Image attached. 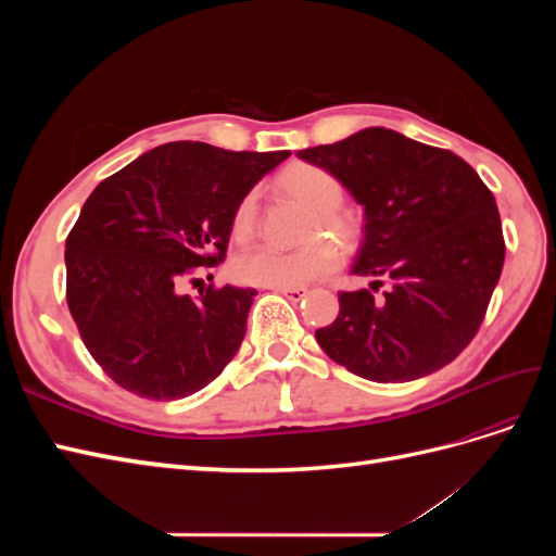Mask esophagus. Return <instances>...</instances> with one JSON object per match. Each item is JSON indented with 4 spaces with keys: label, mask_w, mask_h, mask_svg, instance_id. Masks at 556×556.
<instances>
[{
    "label": "esophagus",
    "mask_w": 556,
    "mask_h": 556,
    "mask_svg": "<svg viewBox=\"0 0 556 556\" xmlns=\"http://www.w3.org/2000/svg\"><path fill=\"white\" fill-rule=\"evenodd\" d=\"M276 292H280L282 296H288L290 301H301L306 296V288H276Z\"/></svg>",
    "instance_id": "obj_1"
}]
</instances>
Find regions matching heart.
<instances>
[{"mask_svg":"<svg viewBox=\"0 0 556 556\" xmlns=\"http://www.w3.org/2000/svg\"><path fill=\"white\" fill-rule=\"evenodd\" d=\"M278 188L311 211L304 227V239H313L296 250L252 248L233 262V274L241 282L260 288H301L331 274L339 266V252L325 241L315 239L327 233L343 248L357 243L359 227L339 206L343 204V185L331 172L317 164L294 162L278 174ZM257 227V194H245L231 215V231L239 241L250 239Z\"/></svg>","mask_w":556,"mask_h":556,"instance_id":"heart-1","label":"heart"}]
</instances>
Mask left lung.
Here are the masks:
<instances>
[{"mask_svg":"<svg viewBox=\"0 0 556 556\" xmlns=\"http://www.w3.org/2000/svg\"><path fill=\"white\" fill-rule=\"evenodd\" d=\"M364 206L352 274L371 290L339 292V317L315 331L327 355L374 382L439 371L473 341L498 282L506 243L494 194L443 148L368 127L299 150ZM391 285L382 298L375 292Z\"/></svg>","mask_w":556,"mask_h":556,"instance_id":"obj_1","label":"left lung"}]
</instances>
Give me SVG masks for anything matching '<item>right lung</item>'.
<instances>
[{
	"instance_id": "1",
	"label": "right lung",
	"mask_w": 556,
	"mask_h": 556,
	"mask_svg": "<svg viewBox=\"0 0 556 556\" xmlns=\"http://www.w3.org/2000/svg\"><path fill=\"white\" fill-rule=\"evenodd\" d=\"M288 157L174 141L97 185L66 237V304L115 384L182 399L237 355L257 292L208 285L192 299L180 282L225 260L233 208Z\"/></svg>"
}]
</instances>
